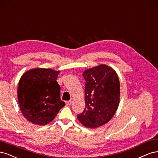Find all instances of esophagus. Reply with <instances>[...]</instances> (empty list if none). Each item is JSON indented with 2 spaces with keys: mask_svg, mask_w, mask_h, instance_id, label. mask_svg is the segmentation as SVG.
Wrapping results in <instances>:
<instances>
[{
  "mask_svg": "<svg viewBox=\"0 0 158 158\" xmlns=\"http://www.w3.org/2000/svg\"><path fill=\"white\" fill-rule=\"evenodd\" d=\"M72 102L71 101V100H69V101H66V102H65L66 105H71V104H72Z\"/></svg>",
  "mask_w": 158,
  "mask_h": 158,
  "instance_id": "1",
  "label": "esophagus"
}]
</instances>
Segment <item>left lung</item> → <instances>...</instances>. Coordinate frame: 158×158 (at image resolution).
<instances>
[{"label":"left lung","instance_id":"1","mask_svg":"<svg viewBox=\"0 0 158 158\" xmlns=\"http://www.w3.org/2000/svg\"><path fill=\"white\" fill-rule=\"evenodd\" d=\"M85 108L78 114L81 124L88 128H97L113 118L119 104L120 83L115 70L100 64L85 70Z\"/></svg>","mask_w":158,"mask_h":158}]
</instances>
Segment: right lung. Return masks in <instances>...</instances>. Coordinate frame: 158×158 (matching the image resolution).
Wrapping results in <instances>:
<instances>
[{
  "label": "right lung",
  "instance_id": "1",
  "mask_svg": "<svg viewBox=\"0 0 158 158\" xmlns=\"http://www.w3.org/2000/svg\"><path fill=\"white\" fill-rule=\"evenodd\" d=\"M59 73L52 69L35 68L20 78L19 106L25 118L33 124H48L65 106L60 99V86L56 81Z\"/></svg>",
  "mask_w": 158,
  "mask_h": 158
}]
</instances>
